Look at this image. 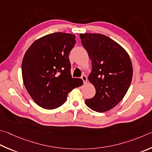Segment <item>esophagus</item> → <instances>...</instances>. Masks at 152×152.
Instances as JSON below:
<instances>
[{
	"label": "esophagus",
	"mask_w": 152,
	"mask_h": 152,
	"mask_svg": "<svg viewBox=\"0 0 152 152\" xmlns=\"http://www.w3.org/2000/svg\"><path fill=\"white\" fill-rule=\"evenodd\" d=\"M81 78H82V80H83L84 84L86 83V82H87V77H86V76L85 75V74H82V76H81Z\"/></svg>",
	"instance_id": "esophagus-1"
}]
</instances>
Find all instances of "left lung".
Returning <instances> with one entry per match:
<instances>
[{
  "label": "left lung",
  "mask_w": 152,
  "mask_h": 152,
  "mask_svg": "<svg viewBox=\"0 0 152 152\" xmlns=\"http://www.w3.org/2000/svg\"><path fill=\"white\" fill-rule=\"evenodd\" d=\"M82 44L92 60L88 80L96 94L85 101L94 111L104 112L122 100L130 86L133 67L128 52L119 44L104 34H80Z\"/></svg>",
  "instance_id": "obj_1"
}]
</instances>
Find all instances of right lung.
<instances>
[{
	"mask_svg": "<svg viewBox=\"0 0 152 152\" xmlns=\"http://www.w3.org/2000/svg\"><path fill=\"white\" fill-rule=\"evenodd\" d=\"M76 35L55 32L36 40L27 50L22 63V76L27 92L42 108L61 106L74 88L83 81L70 74L69 53Z\"/></svg>",
	"mask_w": 152,
	"mask_h": 152,
	"instance_id": "1",
	"label": "right lung"
}]
</instances>
